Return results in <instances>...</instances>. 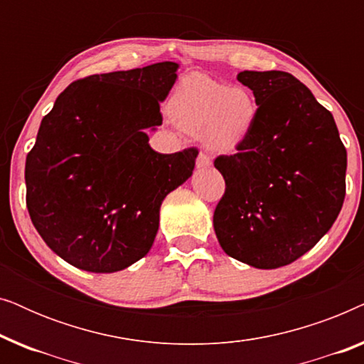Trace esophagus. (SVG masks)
<instances>
[{"label":"esophagus","mask_w":364,"mask_h":364,"mask_svg":"<svg viewBox=\"0 0 364 364\" xmlns=\"http://www.w3.org/2000/svg\"><path fill=\"white\" fill-rule=\"evenodd\" d=\"M212 166V161H210V157L207 156V154H198V157H197V168H207V167H210Z\"/></svg>","instance_id":"obj_1"}]
</instances>
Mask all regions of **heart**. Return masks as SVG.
<instances>
[{"label": "heart", "instance_id": "1", "mask_svg": "<svg viewBox=\"0 0 364 364\" xmlns=\"http://www.w3.org/2000/svg\"><path fill=\"white\" fill-rule=\"evenodd\" d=\"M173 124L200 137L213 152L237 151L257 122L258 106L245 86H228L210 76L192 73L182 77L167 102Z\"/></svg>", "mask_w": 364, "mask_h": 364}]
</instances>
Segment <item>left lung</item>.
Here are the masks:
<instances>
[{
  "instance_id": "obj_1",
  "label": "left lung",
  "mask_w": 364,
  "mask_h": 364,
  "mask_svg": "<svg viewBox=\"0 0 364 364\" xmlns=\"http://www.w3.org/2000/svg\"><path fill=\"white\" fill-rule=\"evenodd\" d=\"M257 122L233 156L215 159L225 193L213 212L228 257L272 270L305 255L330 230L346 192V149L335 119L283 71H243Z\"/></svg>"
}]
</instances>
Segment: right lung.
<instances>
[{"label":"right lung","mask_w":364,"mask_h":364,"mask_svg":"<svg viewBox=\"0 0 364 364\" xmlns=\"http://www.w3.org/2000/svg\"><path fill=\"white\" fill-rule=\"evenodd\" d=\"M178 64L94 74L69 84L26 157V205L46 245L73 267L114 273L151 250L167 193L192 176L197 149L156 152L147 129Z\"/></svg>","instance_id":"right-lung-1"}]
</instances>
